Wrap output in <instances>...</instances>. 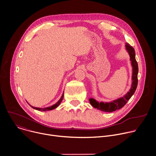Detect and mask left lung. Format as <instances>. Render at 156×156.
<instances>
[{"label":"left lung","instance_id":"8db88e82","mask_svg":"<svg viewBox=\"0 0 156 156\" xmlns=\"http://www.w3.org/2000/svg\"><path fill=\"white\" fill-rule=\"evenodd\" d=\"M126 48L130 56L132 66L133 67L132 83L130 90L122 97L118 98L109 103H104L102 101L98 102L92 98H89V102L90 103V105L95 108H97L99 110L105 112H115L117 110L122 108L126 104L127 101L131 98V97L135 93L138 85V63L135 59V53L134 48L132 46H131L129 43L126 44Z\"/></svg>","mask_w":156,"mask_h":156}]
</instances>
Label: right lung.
Segmentation results:
<instances>
[{
	"label": "right lung",
	"mask_w": 156,
	"mask_h": 156,
	"mask_svg": "<svg viewBox=\"0 0 156 156\" xmlns=\"http://www.w3.org/2000/svg\"><path fill=\"white\" fill-rule=\"evenodd\" d=\"M63 98H64V92H63V94H62V97H61V98H60V100L56 103H55V105H52V106H51V107H46V108H37V107H32V106H31L30 105H29L32 108H34V109H35V110H38V111H41V112H46V111H49V110H53V109H55L56 108H57L59 105H60V103H61V102L62 101V99H63ZM29 104V103H28Z\"/></svg>",
	"instance_id": "right-lung-1"
}]
</instances>
